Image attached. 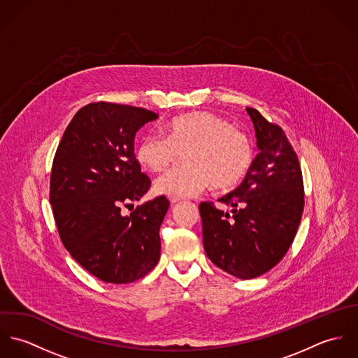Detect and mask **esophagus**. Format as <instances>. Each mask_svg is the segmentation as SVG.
<instances>
[{
  "label": "esophagus",
  "instance_id": "34e87169",
  "mask_svg": "<svg viewBox=\"0 0 358 358\" xmlns=\"http://www.w3.org/2000/svg\"><path fill=\"white\" fill-rule=\"evenodd\" d=\"M169 201H171L172 204H176V203L182 201V199H180V197H169Z\"/></svg>",
  "mask_w": 358,
  "mask_h": 358
}]
</instances>
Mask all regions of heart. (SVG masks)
<instances>
[{"mask_svg":"<svg viewBox=\"0 0 358 358\" xmlns=\"http://www.w3.org/2000/svg\"><path fill=\"white\" fill-rule=\"evenodd\" d=\"M186 165L161 176L154 187L168 197H193L213 186L230 190L250 173L255 152L251 139L227 120L206 111L173 117L164 135L146 134L135 148L136 161L150 172L166 171L179 153Z\"/></svg>","mask_w":358,"mask_h":358,"instance_id":"obj_1","label":"heart"}]
</instances>
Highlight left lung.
Listing matches in <instances>:
<instances>
[{
	"mask_svg": "<svg viewBox=\"0 0 358 358\" xmlns=\"http://www.w3.org/2000/svg\"><path fill=\"white\" fill-rule=\"evenodd\" d=\"M259 154L243 183L217 201L200 204L206 256L223 271L256 278L288 252L302 219L305 193L298 155L285 132L247 107Z\"/></svg>",
	"mask_w": 358,
	"mask_h": 358,
	"instance_id": "1",
	"label": "left lung"
}]
</instances>
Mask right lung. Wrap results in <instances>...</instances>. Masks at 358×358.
<instances>
[{
    "label": "right lung",
    "mask_w": 358,
    "mask_h": 358,
    "mask_svg": "<svg viewBox=\"0 0 358 358\" xmlns=\"http://www.w3.org/2000/svg\"><path fill=\"white\" fill-rule=\"evenodd\" d=\"M157 118L142 107L90 103L67 125L53 158L50 201L60 240L104 282H134L159 260V226L169 201L161 196L127 217L120 213L152 186L136 161L134 141Z\"/></svg>",
    "instance_id": "obj_1"
}]
</instances>
